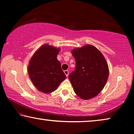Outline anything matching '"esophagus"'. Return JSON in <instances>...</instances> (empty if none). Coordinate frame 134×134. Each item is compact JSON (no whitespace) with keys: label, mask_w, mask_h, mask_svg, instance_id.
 <instances>
[{"label":"esophagus","mask_w":134,"mask_h":134,"mask_svg":"<svg viewBox=\"0 0 134 134\" xmlns=\"http://www.w3.org/2000/svg\"><path fill=\"white\" fill-rule=\"evenodd\" d=\"M64 72L65 74V76H66L67 77L69 76V71H68V70H64Z\"/></svg>","instance_id":"obj_1"}]
</instances>
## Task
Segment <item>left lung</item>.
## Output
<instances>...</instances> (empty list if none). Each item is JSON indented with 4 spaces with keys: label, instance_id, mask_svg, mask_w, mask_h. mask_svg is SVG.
Instances as JSON below:
<instances>
[{
    "label": "left lung",
    "instance_id": "obj_1",
    "mask_svg": "<svg viewBox=\"0 0 134 134\" xmlns=\"http://www.w3.org/2000/svg\"><path fill=\"white\" fill-rule=\"evenodd\" d=\"M76 69L69 80L76 94L83 99L96 96L103 89L109 77V68L105 57L96 47L86 45L72 50Z\"/></svg>",
    "mask_w": 134,
    "mask_h": 134
}]
</instances>
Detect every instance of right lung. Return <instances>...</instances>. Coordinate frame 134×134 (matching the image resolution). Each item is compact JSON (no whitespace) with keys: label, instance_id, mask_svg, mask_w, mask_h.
Here are the masks:
<instances>
[{"label":"right lung","instance_id":"1","mask_svg":"<svg viewBox=\"0 0 134 134\" xmlns=\"http://www.w3.org/2000/svg\"><path fill=\"white\" fill-rule=\"evenodd\" d=\"M60 48L48 44L41 47L29 61L28 70L29 78L37 89L45 93L57 89L66 78L57 58Z\"/></svg>","mask_w":134,"mask_h":134}]
</instances>
